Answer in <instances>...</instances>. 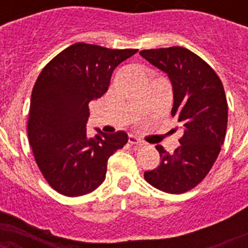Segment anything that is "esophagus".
Wrapping results in <instances>:
<instances>
[{
	"label": "esophagus",
	"instance_id": "1",
	"mask_svg": "<svg viewBox=\"0 0 248 248\" xmlns=\"http://www.w3.org/2000/svg\"><path fill=\"white\" fill-rule=\"evenodd\" d=\"M129 143L135 144V145H138V146H141V145H144V144H145L143 140L140 139V138H138L137 135H134V134L129 135Z\"/></svg>",
	"mask_w": 248,
	"mask_h": 248
}]
</instances>
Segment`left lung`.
<instances>
[{
	"label": "left lung",
	"mask_w": 248,
	"mask_h": 248,
	"mask_svg": "<svg viewBox=\"0 0 248 248\" xmlns=\"http://www.w3.org/2000/svg\"><path fill=\"white\" fill-rule=\"evenodd\" d=\"M140 56L168 74L174 93L171 114L184 129L174 154L156 146L160 165L144 177L161 191L183 194L205 179L220 154L227 129L223 85L205 61L184 47L144 49Z\"/></svg>",
	"instance_id": "obj_1"
}]
</instances>
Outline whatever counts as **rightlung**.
Returning <instances> with one entry per match:
<instances>
[{"instance_id": "right-lung-1", "label": "right lung", "mask_w": 248, "mask_h": 248, "mask_svg": "<svg viewBox=\"0 0 248 248\" xmlns=\"http://www.w3.org/2000/svg\"><path fill=\"white\" fill-rule=\"evenodd\" d=\"M138 49L76 43L42 69L31 95L28 138L46 180L59 194L82 196L104 181L108 159L128 143L125 131L87 137L89 102L107 93L114 69Z\"/></svg>"}]
</instances>
